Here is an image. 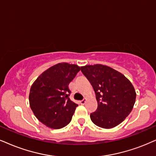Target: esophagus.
<instances>
[{
	"instance_id": "34e87169",
	"label": "esophagus",
	"mask_w": 156,
	"mask_h": 156,
	"mask_svg": "<svg viewBox=\"0 0 156 156\" xmlns=\"http://www.w3.org/2000/svg\"><path fill=\"white\" fill-rule=\"evenodd\" d=\"M86 103V100L85 99H83L82 101H80V104L81 105H84V103Z\"/></svg>"
}]
</instances>
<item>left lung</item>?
Masks as SVG:
<instances>
[{"label": "left lung", "mask_w": 156, "mask_h": 156, "mask_svg": "<svg viewBox=\"0 0 156 156\" xmlns=\"http://www.w3.org/2000/svg\"><path fill=\"white\" fill-rule=\"evenodd\" d=\"M81 71L95 93L98 108L90 113L92 122L104 129L115 127L131 113L136 93L122 73L102 64L86 65Z\"/></svg>", "instance_id": "obj_1"}]
</instances>
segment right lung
<instances>
[{
    "label": "right lung",
    "instance_id": "add662e5",
    "mask_svg": "<svg viewBox=\"0 0 156 156\" xmlns=\"http://www.w3.org/2000/svg\"><path fill=\"white\" fill-rule=\"evenodd\" d=\"M80 67L60 63L42 73L30 88L29 101L34 116L53 129L66 126L72 120L77 104L69 98V84Z\"/></svg>",
    "mask_w": 156,
    "mask_h": 156
}]
</instances>
